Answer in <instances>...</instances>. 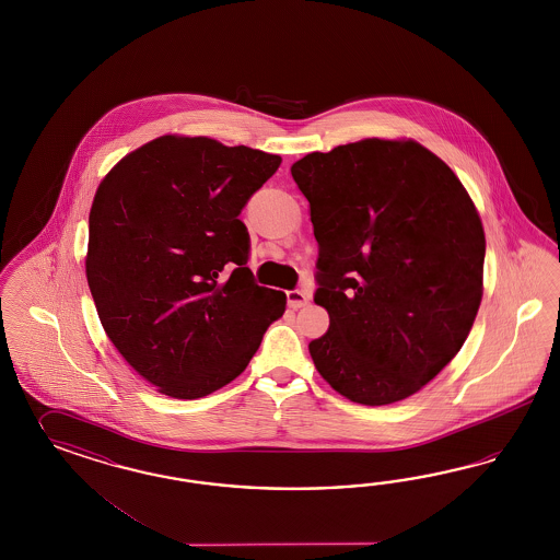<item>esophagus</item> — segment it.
Masks as SVG:
<instances>
[{
  "mask_svg": "<svg viewBox=\"0 0 560 560\" xmlns=\"http://www.w3.org/2000/svg\"><path fill=\"white\" fill-rule=\"evenodd\" d=\"M307 302H310V295H307L305 291H300V289H293V291H288L289 307L298 310V307H304V305L307 304Z\"/></svg>",
  "mask_w": 560,
  "mask_h": 560,
  "instance_id": "34e87169",
  "label": "esophagus"
}]
</instances>
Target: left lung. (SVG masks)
<instances>
[{"label": "left lung", "instance_id": "left-lung-1", "mask_svg": "<svg viewBox=\"0 0 560 560\" xmlns=\"http://www.w3.org/2000/svg\"><path fill=\"white\" fill-rule=\"evenodd\" d=\"M318 242L310 342L324 380L357 405L421 390L456 357L482 300L485 230L468 190L412 139H361L291 166Z\"/></svg>", "mask_w": 560, "mask_h": 560}]
</instances>
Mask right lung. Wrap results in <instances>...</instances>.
Segmentation results:
<instances>
[{
  "label": "right lung",
  "instance_id": "1",
  "mask_svg": "<svg viewBox=\"0 0 560 560\" xmlns=\"http://www.w3.org/2000/svg\"><path fill=\"white\" fill-rule=\"evenodd\" d=\"M281 155L209 137L162 136L102 178L85 277L106 337L158 392L203 398L246 370L283 291L246 267L242 207Z\"/></svg>",
  "mask_w": 560,
  "mask_h": 560
}]
</instances>
